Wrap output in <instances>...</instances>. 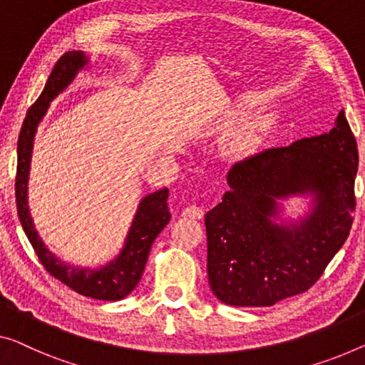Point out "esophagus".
<instances>
[{
  "label": "esophagus",
  "instance_id": "34e87169",
  "mask_svg": "<svg viewBox=\"0 0 365 365\" xmlns=\"http://www.w3.org/2000/svg\"><path fill=\"white\" fill-rule=\"evenodd\" d=\"M182 215L185 217H190V220H201V217H203V215H205V211L201 210L198 205H190L183 210Z\"/></svg>",
  "mask_w": 365,
  "mask_h": 365
}]
</instances>
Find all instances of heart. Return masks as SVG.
<instances>
[{
	"mask_svg": "<svg viewBox=\"0 0 365 365\" xmlns=\"http://www.w3.org/2000/svg\"><path fill=\"white\" fill-rule=\"evenodd\" d=\"M265 123L260 116H249L239 124L230 135V148L236 154H246L252 150L262 139Z\"/></svg>",
	"mask_w": 365,
	"mask_h": 365,
	"instance_id": "b5f03b06",
	"label": "heart"
}]
</instances>
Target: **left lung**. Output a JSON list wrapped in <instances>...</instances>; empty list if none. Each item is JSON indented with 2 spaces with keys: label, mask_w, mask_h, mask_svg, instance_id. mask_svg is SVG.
Wrapping results in <instances>:
<instances>
[{
  "label": "left lung",
  "mask_w": 365,
  "mask_h": 365,
  "mask_svg": "<svg viewBox=\"0 0 365 365\" xmlns=\"http://www.w3.org/2000/svg\"><path fill=\"white\" fill-rule=\"evenodd\" d=\"M357 165L344 111L328 134L232 165L230 190L205 216L208 279L217 300L270 307L317 284L349 236ZM293 194H312L314 208L295 225H279L276 201Z\"/></svg>",
  "instance_id": "obj_1"
}]
</instances>
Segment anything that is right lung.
<instances>
[{"instance_id":"add662e5","label":"right lung","mask_w":365,"mask_h":365,"mask_svg":"<svg viewBox=\"0 0 365 365\" xmlns=\"http://www.w3.org/2000/svg\"><path fill=\"white\" fill-rule=\"evenodd\" d=\"M86 63H88V58L83 52L72 51L63 53L53 67L51 77L47 78L41 96L26 114L18 139V173H16L14 183L16 206H18V216L26 236L48 274L80 295L96 298V300L116 302L128 297L138 287L152 244L170 221V211L167 206L168 188H162L140 200L121 252L116 259L100 269L73 267L58 260L37 235L29 206H27V182H29L32 144H34L37 126L46 116L51 101L72 83Z\"/></svg>"}]
</instances>
